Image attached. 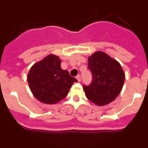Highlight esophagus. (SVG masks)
<instances>
[{
	"instance_id": "esophagus-1",
	"label": "esophagus",
	"mask_w": 148,
	"mask_h": 148,
	"mask_svg": "<svg viewBox=\"0 0 148 148\" xmlns=\"http://www.w3.org/2000/svg\"><path fill=\"white\" fill-rule=\"evenodd\" d=\"M76 79H77V80H78V82H80V81H81V75H77V76H76Z\"/></svg>"
}]
</instances>
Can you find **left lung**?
Segmentation results:
<instances>
[{
	"instance_id": "1",
	"label": "left lung",
	"mask_w": 148,
	"mask_h": 148,
	"mask_svg": "<svg viewBox=\"0 0 148 148\" xmlns=\"http://www.w3.org/2000/svg\"><path fill=\"white\" fill-rule=\"evenodd\" d=\"M88 68L92 72V82L84 85L87 99L99 106L110 104L122 89L125 74L121 64L104 52H95L88 58Z\"/></svg>"
}]
</instances>
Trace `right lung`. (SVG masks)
<instances>
[{"label": "right lung", "instance_id": "right-lung-1", "mask_svg": "<svg viewBox=\"0 0 148 148\" xmlns=\"http://www.w3.org/2000/svg\"><path fill=\"white\" fill-rule=\"evenodd\" d=\"M57 56L49 55L30 68L27 75L32 94L40 102L53 104L64 99L76 78L61 67Z\"/></svg>", "mask_w": 148, "mask_h": 148}]
</instances>
